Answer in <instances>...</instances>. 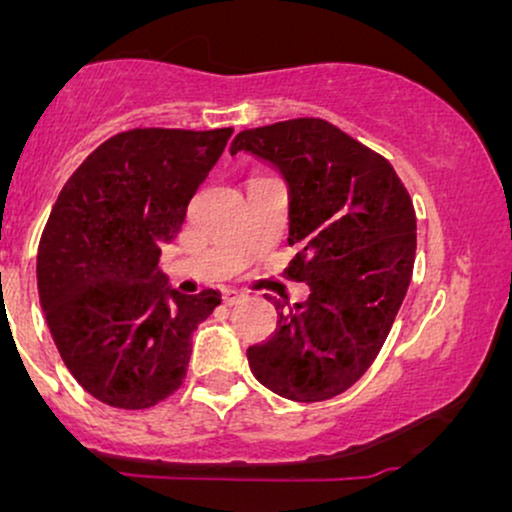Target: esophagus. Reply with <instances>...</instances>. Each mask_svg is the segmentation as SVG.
Here are the masks:
<instances>
[{
    "mask_svg": "<svg viewBox=\"0 0 512 512\" xmlns=\"http://www.w3.org/2000/svg\"><path fill=\"white\" fill-rule=\"evenodd\" d=\"M221 298H223V303H226V305H236V303L243 301L245 293L238 291V289H223Z\"/></svg>",
    "mask_w": 512,
    "mask_h": 512,
    "instance_id": "34e87169",
    "label": "esophagus"
}]
</instances>
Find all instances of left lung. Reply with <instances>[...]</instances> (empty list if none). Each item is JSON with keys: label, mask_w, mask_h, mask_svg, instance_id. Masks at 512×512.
I'll list each match as a JSON object with an SVG mask.
<instances>
[{"label": "left lung", "mask_w": 512, "mask_h": 512, "mask_svg": "<svg viewBox=\"0 0 512 512\" xmlns=\"http://www.w3.org/2000/svg\"><path fill=\"white\" fill-rule=\"evenodd\" d=\"M272 163L289 185V279L310 296L284 305L276 332L248 349L252 375L279 397L325 402L361 378L407 296L416 214L390 161L320 117L243 129L231 154Z\"/></svg>", "instance_id": "left-lung-1"}]
</instances>
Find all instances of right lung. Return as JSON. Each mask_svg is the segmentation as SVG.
<instances>
[{"instance_id": "add662e5", "label": "right lung", "mask_w": 512, "mask_h": 512, "mask_svg": "<svg viewBox=\"0 0 512 512\" xmlns=\"http://www.w3.org/2000/svg\"><path fill=\"white\" fill-rule=\"evenodd\" d=\"M231 127H137L103 142L62 187L38 245V293L64 366L91 397L149 409L185 380L192 332L221 303L158 269Z\"/></svg>"}]
</instances>
